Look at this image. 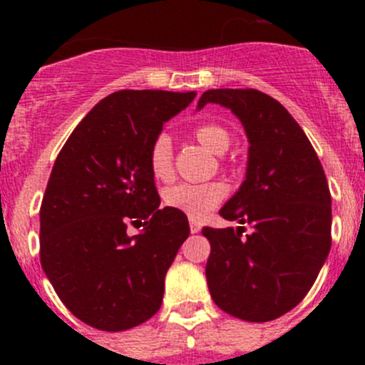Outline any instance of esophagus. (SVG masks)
<instances>
[{"instance_id":"1","label":"esophagus","mask_w":365,"mask_h":365,"mask_svg":"<svg viewBox=\"0 0 365 365\" xmlns=\"http://www.w3.org/2000/svg\"><path fill=\"white\" fill-rule=\"evenodd\" d=\"M201 231V224L196 222V220H190V233H200Z\"/></svg>"}]
</instances>
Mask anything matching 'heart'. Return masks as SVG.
Listing matches in <instances>:
<instances>
[{
	"instance_id": "1",
	"label": "heart",
	"mask_w": 365,
	"mask_h": 365,
	"mask_svg": "<svg viewBox=\"0 0 365 365\" xmlns=\"http://www.w3.org/2000/svg\"><path fill=\"white\" fill-rule=\"evenodd\" d=\"M197 141L210 152L222 155L231 146V134L217 123H205L194 130ZM150 171L157 180H169L173 176V143L168 134H159L152 143L148 153ZM226 196V187L220 182L178 183L164 192V203L169 208L185 213L190 219H203L210 210L215 208Z\"/></svg>"
}]
</instances>
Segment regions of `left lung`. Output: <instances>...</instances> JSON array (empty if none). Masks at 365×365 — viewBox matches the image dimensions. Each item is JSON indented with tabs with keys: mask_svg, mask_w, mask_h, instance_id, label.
<instances>
[{
	"mask_svg": "<svg viewBox=\"0 0 365 365\" xmlns=\"http://www.w3.org/2000/svg\"><path fill=\"white\" fill-rule=\"evenodd\" d=\"M230 109L249 141L240 189L219 210L244 227H205L206 281L222 311L270 322L292 311L314 284L330 252L332 197L307 135L284 106L257 90H208L197 102Z\"/></svg>",
	"mask_w": 365,
	"mask_h": 365,
	"instance_id": "1",
	"label": "left lung"
}]
</instances>
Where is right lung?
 <instances>
[{"label":"right lung","instance_id":"1","mask_svg":"<svg viewBox=\"0 0 365 365\" xmlns=\"http://www.w3.org/2000/svg\"><path fill=\"white\" fill-rule=\"evenodd\" d=\"M196 91L121 90L73 128L40 208V263L76 318L121 332L152 318L165 272L190 233L185 213L159 208L148 164L162 125ZM143 225L138 235L126 224Z\"/></svg>","mask_w":365,"mask_h":365}]
</instances>
